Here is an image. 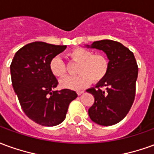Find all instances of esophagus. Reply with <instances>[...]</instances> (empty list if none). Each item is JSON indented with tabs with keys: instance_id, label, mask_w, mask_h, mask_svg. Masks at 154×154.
Instances as JSON below:
<instances>
[{
	"instance_id": "1",
	"label": "esophagus",
	"mask_w": 154,
	"mask_h": 154,
	"mask_svg": "<svg viewBox=\"0 0 154 154\" xmlns=\"http://www.w3.org/2000/svg\"><path fill=\"white\" fill-rule=\"evenodd\" d=\"M82 93H84V91H77V94L78 96H80V95H82Z\"/></svg>"
}]
</instances>
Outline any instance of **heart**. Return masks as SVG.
<instances>
[{
	"label": "heart",
	"instance_id": "1",
	"mask_svg": "<svg viewBox=\"0 0 154 154\" xmlns=\"http://www.w3.org/2000/svg\"><path fill=\"white\" fill-rule=\"evenodd\" d=\"M71 60L78 63L76 77H67L60 81L63 88L81 90L89 86L91 80L99 82L105 78L109 69V61L103 54H93L82 48H77L68 54ZM49 69L53 75L63 77L66 75V65L58 56L53 57L49 63Z\"/></svg>",
	"mask_w": 154,
	"mask_h": 154
}]
</instances>
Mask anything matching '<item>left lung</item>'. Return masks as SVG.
I'll list each match as a JSON object with an SVG mask.
<instances>
[{
  "instance_id": "left-lung-1",
  "label": "left lung",
  "mask_w": 154,
  "mask_h": 154,
  "mask_svg": "<svg viewBox=\"0 0 154 154\" xmlns=\"http://www.w3.org/2000/svg\"><path fill=\"white\" fill-rule=\"evenodd\" d=\"M86 47L102 50L109 59L106 76L96 87L87 90L95 98L88 115L97 125H113L125 117L134 100L138 77L135 57L128 48L110 39L96 41Z\"/></svg>"
}]
</instances>
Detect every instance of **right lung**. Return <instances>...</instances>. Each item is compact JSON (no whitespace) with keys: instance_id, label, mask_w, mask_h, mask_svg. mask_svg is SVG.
Listing matches in <instances>:
<instances>
[{"instance_id":"add662e5","label":"right lung","mask_w":154,"mask_h":154,"mask_svg":"<svg viewBox=\"0 0 154 154\" xmlns=\"http://www.w3.org/2000/svg\"><path fill=\"white\" fill-rule=\"evenodd\" d=\"M66 45L33 42L15 53L11 64L13 89L22 110L40 125L55 126L66 118L68 106L76 99L74 91H54L57 80L49 69L51 59Z\"/></svg>"}]
</instances>
